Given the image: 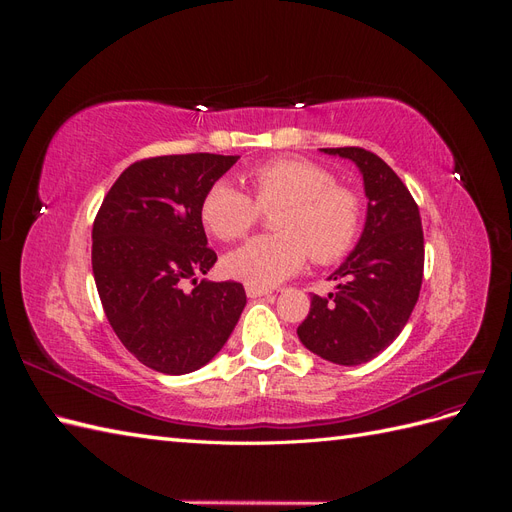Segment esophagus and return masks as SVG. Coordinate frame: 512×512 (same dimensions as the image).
<instances>
[{
  "instance_id": "esophagus-1",
  "label": "esophagus",
  "mask_w": 512,
  "mask_h": 512,
  "mask_svg": "<svg viewBox=\"0 0 512 512\" xmlns=\"http://www.w3.org/2000/svg\"><path fill=\"white\" fill-rule=\"evenodd\" d=\"M245 292H247V297H250V299H258V297H265V294H269L271 290H269V288H258V286L245 284Z\"/></svg>"
}]
</instances>
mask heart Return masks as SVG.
Listing matches in <instances>:
<instances>
[{
  "instance_id": "heart-1",
  "label": "heart",
  "mask_w": 512,
  "mask_h": 512,
  "mask_svg": "<svg viewBox=\"0 0 512 512\" xmlns=\"http://www.w3.org/2000/svg\"><path fill=\"white\" fill-rule=\"evenodd\" d=\"M252 194L228 179L211 183L200 200V220L215 239L237 241L262 211L275 215L277 235H262L224 258L232 280L271 288L299 273L312 254L318 265L344 258L359 239L361 198L335 183L331 170L301 158H280L250 170Z\"/></svg>"
}]
</instances>
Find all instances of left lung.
<instances>
[{
  "label": "left lung",
  "mask_w": 512,
  "mask_h": 512,
  "mask_svg": "<svg viewBox=\"0 0 512 512\" xmlns=\"http://www.w3.org/2000/svg\"><path fill=\"white\" fill-rule=\"evenodd\" d=\"M359 166L367 220L352 254L329 280L337 292L312 297L297 335L307 350L337 365L374 359L406 327L423 284L425 243L418 205L376 153L361 147L322 149Z\"/></svg>",
  "instance_id": "8db88e82"
}]
</instances>
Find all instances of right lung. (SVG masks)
<instances>
[{"label":"right lung","instance_id":"right-lung-1","mask_svg":"<svg viewBox=\"0 0 512 512\" xmlns=\"http://www.w3.org/2000/svg\"><path fill=\"white\" fill-rule=\"evenodd\" d=\"M237 156L183 153L130 164L102 200L91 269L115 335L138 361L181 376L222 350L245 307L239 282H207L200 200ZM192 283L195 288L185 291Z\"/></svg>","mask_w":512,"mask_h":512}]
</instances>
